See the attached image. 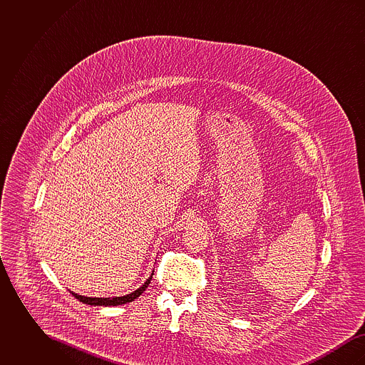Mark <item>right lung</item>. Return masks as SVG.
<instances>
[{"label":"right lung","instance_id":"1","mask_svg":"<svg viewBox=\"0 0 365 365\" xmlns=\"http://www.w3.org/2000/svg\"><path fill=\"white\" fill-rule=\"evenodd\" d=\"M152 278H153V274H152L150 278L148 279V280L139 287L138 290H135V292L131 293V294L123 295V297H112V298H97V297H94V298H91V297H83V295H78L75 294V293H72V295H73L75 298H78L81 302L87 304V305H94V307H116V305H123V304L131 302V301H134L135 298H138L139 295L142 294V293L146 290V287L149 286Z\"/></svg>","mask_w":365,"mask_h":365}]
</instances>
